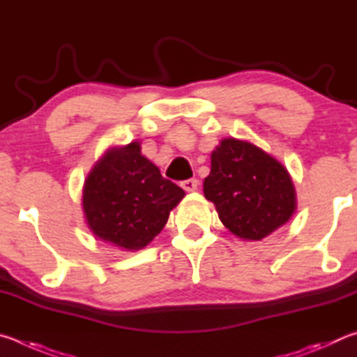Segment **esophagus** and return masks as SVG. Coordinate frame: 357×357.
I'll return each instance as SVG.
<instances>
[{
  "label": "esophagus",
  "mask_w": 357,
  "mask_h": 357,
  "mask_svg": "<svg viewBox=\"0 0 357 357\" xmlns=\"http://www.w3.org/2000/svg\"><path fill=\"white\" fill-rule=\"evenodd\" d=\"M182 188L185 190V191H188V192H191V191H196L197 190V186H199V180L197 178H188V180H183L182 183Z\"/></svg>",
  "instance_id": "34e87169"
}]
</instances>
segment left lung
Masks as SVG:
<instances>
[{"label": "left lung", "mask_w": 357, "mask_h": 357, "mask_svg": "<svg viewBox=\"0 0 357 357\" xmlns=\"http://www.w3.org/2000/svg\"><path fill=\"white\" fill-rule=\"evenodd\" d=\"M204 196L238 238L259 241L290 220L296 191L284 165L248 141L226 137L211 152Z\"/></svg>", "instance_id": "8db88e82"}]
</instances>
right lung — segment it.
Returning <instances> with one entry per match:
<instances>
[{
    "mask_svg": "<svg viewBox=\"0 0 357 357\" xmlns=\"http://www.w3.org/2000/svg\"><path fill=\"white\" fill-rule=\"evenodd\" d=\"M185 191L141 153L139 142L106 150L87 175L83 211L97 238L127 251L146 248Z\"/></svg>",
    "mask_w": 357,
    "mask_h": 357,
    "instance_id": "1",
    "label": "right lung"
}]
</instances>
